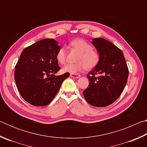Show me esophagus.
<instances>
[{
  "mask_svg": "<svg viewBox=\"0 0 147 147\" xmlns=\"http://www.w3.org/2000/svg\"><path fill=\"white\" fill-rule=\"evenodd\" d=\"M70 76L72 77V78H78L80 77V75L78 74H71Z\"/></svg>",
  "mask_w": 147,
  "mask_h": 147,
  "instance_id": "1",
  "label": "esophagus"
}]
</instances>
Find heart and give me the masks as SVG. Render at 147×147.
Wrapping results in <instances>:
<instances>
[{"mask_svg": "<svg viewBox=\"0 0 147 147\" xmlns=\"http://www.w3.org/2000/svg\"><path fill=\"white\" fill-rule=\"evenodd\" d=\"M70 45L73 48L80 51L76 59L78 62L66 65L62 68V71L63 73L77 74L84 69H91L97 65L100 59V56L86 41L83 39H76L71 41ZM56 59L59 63H65L67 53L64 47H60L57 52Z\"/></svg>", "mask_w": 147, "mask_h": 147, "instance_id": "obj_1", "label": "heart"}]
</instances>
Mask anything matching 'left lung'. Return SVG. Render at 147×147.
Listing matches in <instances>:
<instances>
[{
    "mask_svg": "<svg viewBox=\"0 0 147 147\" xmlns=\"http://www.w3.org/2000/svg\"><path fill=\"white\" fill-rule=\"evenodd\" d=\"M91 43L100 59L87 75L89 84L83 94L91 105L106 107L114 102L123 93L127 82L128 69L123 52L115 45L102 38L93 39ZM96 74L99 77L94 76Z\"/></svg>",
    "mask_w": 147,
    "mask_h": 147,
    "instance_id": "1",
    "label": "left lung"
}]
</instances>
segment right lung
Here are the masks:
<instances>
[{"label": "right lung", "mask_w": 147, "mask_h": 147, "mask_svg": "<svg viewBox=\"0 0 147 147\" xmlns=\"http://www.w3.org/2000/svg\"><path fill=\"white\" fill-rule=\"evenodd\" d=\"M61 46L54 39H44L24 49L16 66L15 81L27 102L35 106L51 103L61 84L69 76V73L60 76L56 53Z\"/></svg>", "instance_id": "right-lung-1"}]
</instances>
